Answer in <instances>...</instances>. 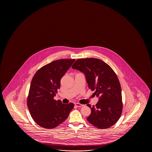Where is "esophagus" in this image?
<instances>
[{
  "label": "esophagus",
  "instance_id": "1",
  "mask_svg": "<svg viewBox=\"0 0 152 152\" xmlns=\"http://www.w3.org/2000/svg\"><path fill=\"white\" fill-rule=\"evenodd\" d=\"M75 105L77 107H80L83 106V105H82V104H81L80 103H75Z\"/></svg>",
  "mask_w": 152,
  "mask_h": 152
}]
</instances>
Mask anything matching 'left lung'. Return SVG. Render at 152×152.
I'll return each instance as SVG.
<instances>
[{"label":"left lung","instance_id":"left-lung-1","mask_svg":"<svg viewBox=\"0 0 152 152\" xmlns=\"http://www.w3.org/2000/svg\"><path fill=\"white\" fill-rule=\"evenodd\" d=\"M72 68L84 73L89 88L99 97L96 106L90 107L87 120L99 129H107L118 121L123 103L120 81L113 69L105 62L96 58H79Z\"/></svg>","mask_w":152,"mask_h":152}]
</instances>
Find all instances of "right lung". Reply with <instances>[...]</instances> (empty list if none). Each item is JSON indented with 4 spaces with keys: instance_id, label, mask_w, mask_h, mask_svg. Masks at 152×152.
<instances>
[{
    "instance_id": "add662e5",
    "label": "right lung",
    "mask_w": 152,
    "mask_h": 152,
    "mask_svg": "<svg viewBox=\"0 0 152 152\" xmlns=\"http://www.w3.org/2000/svg\"><path fill=\"white\" fill-rule=\"evenodd\" d=\"M75 59H60L43 66L32 77L27 105L32 119L45 129H53L68 117L74 104H64L54 97L60 87L62 77Z\"/></svg>"
}]
</instances>
